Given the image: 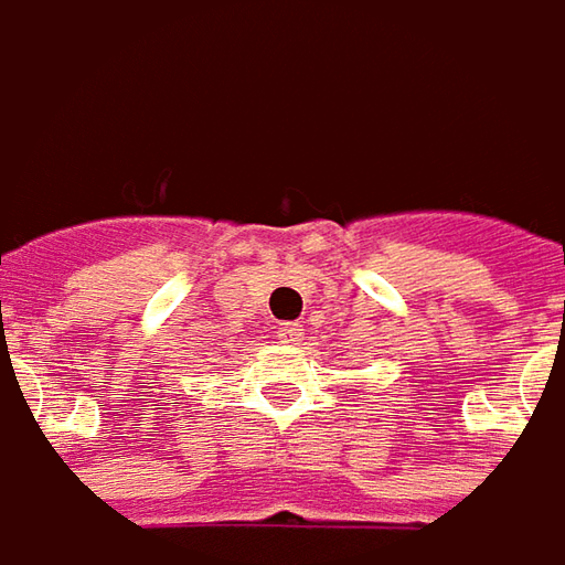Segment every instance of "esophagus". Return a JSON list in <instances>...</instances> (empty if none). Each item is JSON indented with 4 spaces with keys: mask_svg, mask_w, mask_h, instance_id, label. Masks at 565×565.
<instances>
[{
    "mask_svg": "<svg viewBox=\"0 0 565 565\" xmlns=\"http://www.w3.org/2000/svg\"><path fill=\"white\" fill-rule=\"evenodd\" d=\"M278 341L281 343H300L302 341V328L297 324V321H284L281 328H278Z\"/></svg>",
    "mask_w": 565,
    "mask_h": 565,
    "instance_id": "obj_1",
    "label": "esophagus"
}]
</instances>
